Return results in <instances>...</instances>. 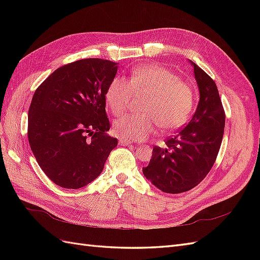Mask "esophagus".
I'll use <instances>...</instances> for the list:
<instances>
[{
  "label": "esophagus",
  "instance_id": "1",
  "mask_svg": "<svg viewBox=\"0 0 260 260\" xmlns=\"http://www.w3.org/2000/svg\"><path fill=\"white\" fill-rule=\"evenodd\" d=\"M119 144L122 145V146H127V145H130L131 142H130V141H128V140L123 139V138H120L119 139Z\"/></svg>",
  "mask_w": 260,
  "mask_h": 260
}]
</instances>
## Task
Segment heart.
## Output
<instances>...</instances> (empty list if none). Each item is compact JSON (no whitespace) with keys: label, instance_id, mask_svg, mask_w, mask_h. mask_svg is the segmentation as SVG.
<instances>
[{"label":"heart","instance_id":"b5f03b06","mask_svg":"<svg viewBox=\"0 0 260 260\" xmlns=\"http://www.w3.org/2000/svg\"><path fill=\"white\" fill-rule=\"evenodd\" d=\"M133 92L146 93L144 114H128L114 124L115 132L125 140L143 141L160 127L172 131L183 125L193 108V90L169 69L145 64L133 69L130 81L115 78L106 91V102L114 115L127 111Z\"/></svg>","mask_w":260,"mask_h":260}]
</instances>
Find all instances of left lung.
I'll use <instances>...</instances> for the list:
<instances>
[{
  "label": "left lung",
  "instance_id": "8db88e82",
  "mask_svg": "<svg viewBox=\"0 0 260 260\" xmlns=\"http://www.w3.org/2000/svg\"><path fill=\"white\" fill-rule=\"evenodd\" d=\"M191 61L200 90L198 108L183 129L168 138L165 147L154 146L146 179L165 193L190 191L214 166L222 142L225 115L215 81Z\"/></svg>",
  "mask_w": 260,
  "mask_h": 260
}]
</instances>
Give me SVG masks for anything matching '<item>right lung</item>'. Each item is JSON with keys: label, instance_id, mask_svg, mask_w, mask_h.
<instances>
[{"label": "right lung", "instance_id": "right-lung-1", "mask_svg": "<svg viewBox=\"0 0 260 260\" xmlns=\"http://www.w3.org/2000/svg\"><path fill=\"white\" fill-rule=\"evenodd\" d=\"M117 62L85 58L64 65L36 90L28 140L39 166L55 184L80 188L96 179L118 141L107 135L106 91Z\"/></svg>", "mask_w": 260, "mask_h": 260}]
</instances>
